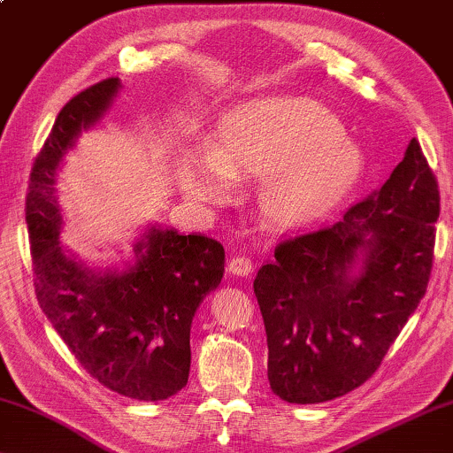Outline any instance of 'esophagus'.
<instances>
[{
	"mask_svg": "<svg viewBox=\"0 0 453 453\" xmlns=\"http://www.w3.org/2000/svg\"><path fill=\"white\" fill-rule=\"evenodd\" d=\"M228 271H231L233 275L247 277L250 275V271H253V261H250L247 255H234L228 259Z\"/></svg>",
	"mask_w": 453,
	"mask_h": 453,
	"instance_id": "1",
	"label": "esophagus"
}]
</instances>
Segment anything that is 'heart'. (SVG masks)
Here are the masks:
<instances>
[{"mask_svg": "<svg viewBox=\"0 0 453 453\" xmlns=\"http://www.w3.org/2000/svg\"><path fill=\"white\" fill-rule=\"evenodd\" d=\"M261 206L277 226L318 217L358 182L365 156L344 137V125L310 99H259L239 105L217 125L211 156L186 154L176 178L196 203H220L233 176H259Z\"/></svg>", "mask_w": 453, "mask_h": 453, "instance_id": "obj_1", "label": "heart"}]
</instances>
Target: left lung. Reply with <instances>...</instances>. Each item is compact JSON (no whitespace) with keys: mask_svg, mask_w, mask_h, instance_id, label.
<instances>
[{"mask_svg":"<svg viewBox=\"0 0 453 453\" xmlns=\"http://www.w3.org/2000/svg\"><path fill=\"white\" fill-rule=\"evenodd\" d=\"M437 217L440 188L413 137L379 190L275 247L253 281L271 391L311 405L372 377L426 296Z\"/></svg>","mask_w":453,"mask_h":453,"instance_id":"1","label":"left lung"}]
</instances>
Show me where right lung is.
<instances>
[{
	"instance_id": "right-lung-1",
	"label": "right lung",
	"mask_w": 453,
	"mask_h": 453,
	"mask_svg": "<svg viewBox=\"0 0 453 453\" xmlns=\"http://www.w3.org/2000/svg\"><path fill=\"white\" fill-rule=\"evenodd\" d=\"M121 82L81 90L57 117L32 165L26 196L34 288L42 311L81 366L103 387L137 401H164L190 374V326L225 273V249L203 234L150 226L135 263L96 273L62 250L57 173L81 131L107 113Z\"/></svg>"
}]
</instances>
